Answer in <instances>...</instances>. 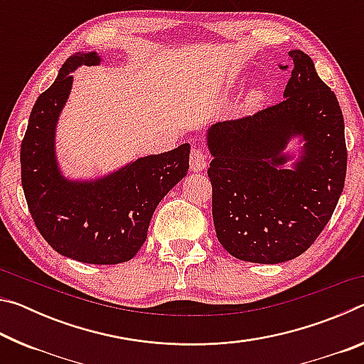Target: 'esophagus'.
<instances>
[{
	"mask_svg": "<svg viewBox=\"0 0 364 364\" xmlns=\"http://www.w3.org/2000/svg\"><path fill=\"white\" fill-rule=\"evenodd\" d=\"M189 164H191V170L193 171H202L207 167V156L205 152L199 149V147H194L193 151H191V156H189Z\"/></svg>",
	"mask_w": 364,
	"mask_h": 364,
	"instance_id": "esophagus-1",
	"label": "esophagus"
}]
</instances>
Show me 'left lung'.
<instances>
[{"mask_svg": "<svg viewBox=\"0 0 364 364\" xmlns=\"http://www.w3.org/2000/svg\"><path fill=\"white\" fill-rule=\"evenodd\" d=\"M289 59L292 73L284 100L208 132L215 231L225 250L244 262L282 263L304 254L343 191L347 146L341 106L308 54L291 51ZM292 131L304 132L307 157L297 171H286L275 164Z\"/></svg>", "mask_w": 364, "mask_h": 364, "instance_id": "left-lung-1", "label": "left lung"}]
</instances>
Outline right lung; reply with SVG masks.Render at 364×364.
<instances>
[{
  "mask_svg": "<svg viewBox=\"0 0 364 364\" xmlns=\"http://www.w3.org/2000/svg\"><path fill=\"white\" fill-rule=\"evenodd\" d=\"M96 63L95 53L75 54L38 96L21 144V178L33 223L54 250L77 262L115 264L132 260L144 244L159 202L188 173L191 147L138 159L96 183L65 181L54 160V125L70 72Z\"/></svg>",
  "mask_w": 364,
  "mask_h": 364,
  "instance_id": "add662e5",
  "label": "right lung"
}]
</instances>
